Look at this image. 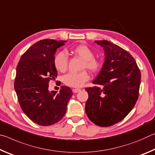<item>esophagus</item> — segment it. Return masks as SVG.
<instances>
[{
  "label": "esophagus",
  "instance_id": "obj_1",
  "mask_svg": "<svg viewBox=\"0 0 155 155\" xmlns=\"http://www.w3.org/2000/svg\"><path fill=\"white\" fill-rule=\"evenodd\" d=\"M79 91H81V89H78V88H76V89H74V90H73L74 93H77Z\"/></svg>",
  "mask_w": 155,
  "mask_h": 155
}]
</instances>
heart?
Returning a JSON list of instances; mask_svg holds the SVG:
<instances>
[{
    "instance_id": "heart-1",
    "label": "heart",
    "mask_w": 155,
    "mask_h": 155,
    "mask_svg": "<svg viewBox=\"0 0 155 155\" xmlns=\"http://www.w3.org/2000/svg\"><path fill=\"white\" fill-rule=\"evenodd\" d=\"M72 53L81 57L84 60L83 69L90 70L92 72H97L101 68V61L99 59L94 57V53L92 50L85 44H78L72 47ZM53 64L57 71L64 72L66 71L68 65V57L66 52L59 51L54 57ZM90 76L86 71L79 73L70 72L65 75L63 78L64 84L72 87H81L84 83L89 80Z\"/></svg>"
}]
</instances>
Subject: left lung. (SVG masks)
<instances>
[{
  "mask_svg": "<svg viewBox=\"0 0 155 155\" xmlns=\"http://www.w3.org/2000/svg\"><path fill=\"white\" fill-rule=\"evenodd\" d=\"M96 42L103 47L105 59L93 81L98 85L85 88L87 117L99 127H110L124 118L134 107L139 96L141 72L128 51L107 40Z\"/></svg>",
  "mask_w": 155,
  "mask_h": 155,
  "instance_id": "8db88e82",
  "label": "left lung"
}]
</instances>
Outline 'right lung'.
<instances>
[{
    "mask_svg": "<svg viewBox=\"0 0 155 155\" xmlns=\"http://www.w3.org/2000/svg\"><path fill=\"white\" fill-rule=\"evenodd\" d=\"M65 41L45 39L31 46L18 62L14 88L23 112L40 126H50L62 119L72 96L64 86L59 93L49 92V81L57 78L53 60L57 49Z\"/></svg>",
    "mask_w": 155,
    "mask_h": 155,
    "instance_id": "add662e5",
    "label": "right lung"
}]
</instances>
